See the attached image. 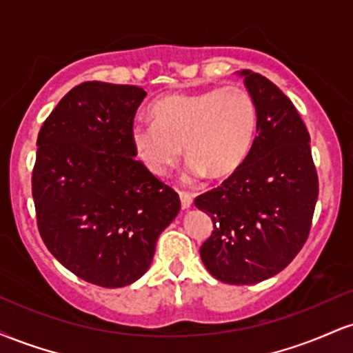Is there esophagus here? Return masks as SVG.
Returning <instances> with one entry per match:
<instances>
[{
  "mask_svg": "<svg viewBox=\"0 0 353 353\" xmlns=\"http://www.w3.org/2000/svg\"><path fill=\"white\" fill-rule=\"evenodd\" d=\"M179 199H181L182 209H189L190 205H192V194L181 190V192H179Z\"/></svg>",
  "mask_w": 353,
  "mask_h": 353,
  "instance_id": "1",
  "label": "esophagus"
}]
</instances>
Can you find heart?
I'll return each mask as SVG.
<instances>
[{"mask_svg":"<svg viewBox=\"0 0 353 353\" xmlns=\"http://www.w3.org/2000/svg\"><path fill=\"white\" fill-rule=\"evenodd\" d=\"M152 123H134L131 143L149 171L164 176L179 163L182 148L189 157L185 181L236 172L254 145L257 108L241 86L177 92L156 101Z\"/></svg>","mask_w":353,"mask_h":353,"instance_id":"obj_1","label":"heart"}]
</instances>
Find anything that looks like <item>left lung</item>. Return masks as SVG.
<instances>
[{"mask_svg":"<svg viewBox=\"0 0 353 353\" xmlns=\"http://www.w3.org/2000/svg\"><path fill=\"white\" fill-rule=\"evenodd\" d=\"M237 76L257 108V136L244 164L194 204L214 224L201 247L205 269L221 282L249 285L285 269L305 244L319 179L292 101L259 72Z\"/></svg>","mask_w":353,"mask_h":353,"instance_id":"1","label":"left lung"}]
</instances>
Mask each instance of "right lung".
Wrapping results in <instances>:
<instances>
[{"label":"right lung","instance_id":"right-lung-1","mask_svg":"<svg viewBox=\"0 0 353 353\" xmlns=\"http://www.w3.org/2000/svg\"><path fill=\"white\" fill-rule=\"evenodd\" d=\"M148 92L88 81L72 88L38 134L33 199L43 242L94 285L136 282L176 219L174 190L134 159L131 128Z\"/></svg>","mask_w":353,"mask_h":353}]
</instances>
